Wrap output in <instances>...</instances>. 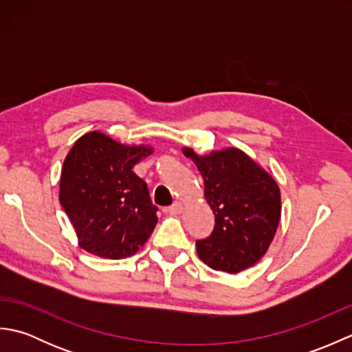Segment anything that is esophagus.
Instances as JSON below:
<instances>
[{"mask_svg":"<svg viewBox=\"0 0 352 352\" xmlns=\"http://www.w3.org/2000/svg\"><path fill=\"white\" fill-rule=\"evenodd\" d=\"M169 214H180L183 212V204L182 203H174L172 204L168 210H166Z\"/></svg>","mask_w":352,"mask_h":352,"instance_id":"obj_1","label":"esophagus"}]
</instances>
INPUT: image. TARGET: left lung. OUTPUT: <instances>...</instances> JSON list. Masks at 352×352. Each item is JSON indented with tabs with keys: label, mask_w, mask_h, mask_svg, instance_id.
Returning a JSON list of instances; mask_svg holds the SVG:
<instances>
[{
	"label": "left lung",
	"mask_w": 352,
	"mask_h": 352,
	"mask_svg": "<svg viewBox=\"0 0 352 352\" xmlns=\"http://www.w3.org/2000/svg\"><path fill=\"white\" fill-rule=\"evenodd\" d=\"M204 180L214 214L212 234L197 241L206 265L228 274L248 269L265 256L278 228L281 193L274 178L239 148L199 155L184 146Z\"/></svg>",
	"instance_id": "1"
}]
</instances>
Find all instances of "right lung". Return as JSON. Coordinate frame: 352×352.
I'll return each mask as SVG.
<instances>
[{
  "label": "right lung",
  "instance_id": "obj_1",
  "mask_svg": "<svg viewBox=\"0 0 352 352\" xmlns=\"http://www.w3.org/2000/svg\"><path fill=\"white\" fill-rule=\"evenodd\" d=\"M153 151L101 131L86 133L74 144L63 162L58 199L80 248L119 260L145 245L157 223V207L133 168Z\"/></svg>",
  "mask_w": 352,
  "mask_h": 352
}]
</instances>
